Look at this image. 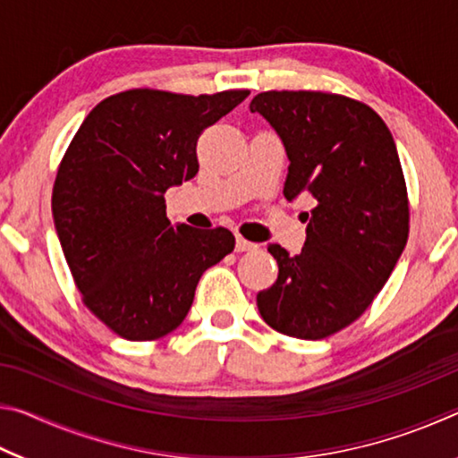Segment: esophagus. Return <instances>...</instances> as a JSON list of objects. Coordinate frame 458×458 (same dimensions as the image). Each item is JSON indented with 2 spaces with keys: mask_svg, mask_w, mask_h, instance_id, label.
<instances>
[{
  "mask_svg": "<svg viewBox=\"0 0 458 458\" xmlns=\"http://www.w3.org/2000/svg\"><path fill=\"white\" fill-rule=\"evenodd\" d=\"M257 244L254 242H248L246 238L242 236H236V252H248V250H257Z\"/></svg>",
  "mask_w": 458,
  "mask_h": 458,
  "instance_id": "1",
  "label": "esophagus"
}]
</instances>
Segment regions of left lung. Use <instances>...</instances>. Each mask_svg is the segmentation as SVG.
Here are the masks:
<instances>
[{"instance_id": "1", "label": "left lung", "mask_w": 458, "mask_h": 458, "mask_svg": "<svg viewBox=\"0 0 458 458\" xmlns=\"http://www.w3.org/2000/svg\"><path fill=\"white\" fill-rule=\"evenodd\" d=\"M289 157L284 198H309L303 250L268 244L276 283L257 297L270 327L323 339L353 323L382 291L408 240V196L390 129L368 105L313 90L252 98Z\"/></svg>"}]
</instances>
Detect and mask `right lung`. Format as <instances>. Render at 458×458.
<instances>
[{"label":"right lung","instance_id":"add662e5","mask_svg":"<svg viewBox=\"0 0 458 458\" xmlns=\"http://www.w3.org/2000/svg\"><path fill=\"white\" fill-rule=\"evenodd\" d=\"M248 95L135 89L105 98L76 131L54 183V226L84 305L121 337L180 327L199 276L234 250L226 228L174 226L164 193L198 174L201 131Z\"/></svg>","mask_w":458,"mask_h":458}]
</instances>
